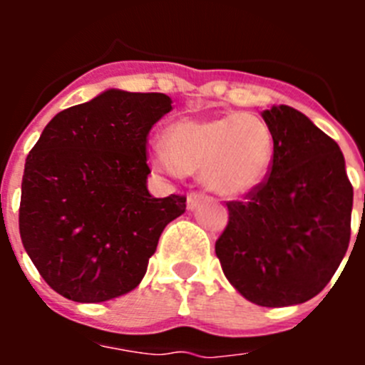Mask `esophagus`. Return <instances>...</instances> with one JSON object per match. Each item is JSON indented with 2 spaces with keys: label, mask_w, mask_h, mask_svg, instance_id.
I'll return each instance as SVG.
<instances>
[{
  "label": "esophagus",
  "mask_w": 365,
  "mask_h": 365,
  "mask_svg": "<svg viewBox=\"0 0 365 365\" xmlns=\"http://www.w3.org/2000/svg\"><path fill=\"white\" fill-rule=\"evenodd\" d=\"M201 199H202V193H197V192L188 193V197H186V206H188V210H193V208L199 205Z\"/></svg>",
  "instance_id": "esophagus-1"
}]
</instances>
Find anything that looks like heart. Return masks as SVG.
<instances>
[{"mask_svg":"<svg viewBox=\"0 0 365 365\" xmlns=\"http://www.w3.org/2000/svg\"><path fill=\"white\" fill-rule=\"evenodd\" d=\"M163 146L150 153L157 172L172 177L201 172L202 185L222 197H241L256 190L274 155L270 128L252 113L180 118L163 131Z\"/></svg>","mask_w":365,"mask_h":365,"instance_id":"1","label":"heart"}]
</instances>
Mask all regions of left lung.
<instances>
[{
  "label": "left lung",
  "instance_id": "left-lung-1",
  "mask_svg": "<svg viewBox=\"0 0 365 365\" xmlns=\"http://www.w3.org/2000/svg\"><path fill=\"white\" fill-rule=\"evenodd\" d=\"M261 117L274 138L270 173L245 201L228 202L215 254L248 302L287 307L314 298L340 267L353 186L338 144L303 113L272 106Z\"/></svg>",
  "mask_w": 365,
  "mask_h": 365
}]
</instances>
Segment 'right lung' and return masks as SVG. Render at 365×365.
<instances>
[{
  "mask_svg": "<svg viewBox=\"0 0 365 365\" xmlns=\"http://www.w3.org/2000/svg\"><path fill=\"white\" fill-rule=\"evenodd\" d=\"M172 111L164 93L108 89L63 109L25 160L19 235L47 285L98 303L133 291L185 195L148 192V133Z\"/></svg>",
  "mask_w": 365,
  "mask_h": 365,
  "instance_id": "obj_1",
  "label": "right lung"
}]
</instances>
